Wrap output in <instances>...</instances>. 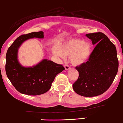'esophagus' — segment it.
<instances>
[{"label":"esophagus","mask_w":123,"mask_h":123,"mask_svg":"<svg viewBox=\"0 0 123 123\" xmlns=\"http://www.w3.org/2000/svg\"><path fill=\"white\" fill-rule=\"evenodd\" d=\"M64 67H65V70H69V69H71L70 67L68 65V64H65L64 65Z\"/></svg>","instance_id":"obj_1"}]
</instances>
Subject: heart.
<instances>
[{"instance_id": "1", "label": "heart", "mask_w": 123, "mask_h": 123, "mask_svg": "<svg viewBox=\"0 0 123 123\" xmlns=\"http://www.w3.org/2000/svg\"><path fill=\"white\" fill-rule=\"evenodd\" d=\"M90 52V43L75 38L64 42L58 47V50H55V54L62 58H64L65 56H71L70 61L74 66L85 64L89 58Z\"/></svg>"}]
</instances>
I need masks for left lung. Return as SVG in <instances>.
I'll use <instances>...</instances> for the list:
<instances>
[{
  "label": "left lung",
  "mask_w": 123,
  "mask_h": 123,
  "mask_svg": "<svg viewBox=\"0 0 123 123\" xmlns=\"http://www.w3.org/2000/svg\"><path fill=\"white\" fill-rule=\"evenodd\" d=\"M96 45L89 58L76 67L79 78L73 84L77 94L93 97L103 94L110 87L116 76L118 61L115 45L103 33L86 34Z\"/></svg>",
  "instance_id": "8db88e82"
}]
</instances>
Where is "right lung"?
I'll use <instances>...</instances> for the list:
<instances>
[{"mask_svg":"<svg viewBox=\"0 0 123 123\" xmlns=\"http://www.w3.org/2000/svg\"><path fill=\"white\" fill-rule=\"evenodd\" d=\"M44 38V32H33L21 35L16 39L7 51L6 69L7 78L17 91L22 94L36 96L49 90L55 76L65 69L62 65L47 59L31 67H25L18 60V50L29 39Z\"/></svg>","mask_w":123,"mask_h":123,"instance_id":"add662e5","label":"right lung"}]
</instances>
